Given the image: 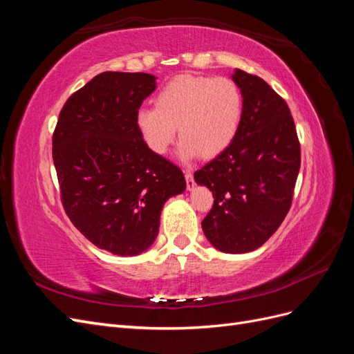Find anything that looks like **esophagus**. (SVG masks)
<instances>
[{"instance_id":"34e87169","label":"esophagus","mask_w":354,"mask_h":354,"mask_svg":"<svg viewBox=\"0 0 354 354\" xmlns=\"http://www.w3.org/2000/svg\"><path fill=\"white\" fill-rule=\"evenodd\" d=\"M185 178H186V183H187V189L192 190L195 187V181H194V173H192L190 169L185 171Z\"/></svg>"}]
</instances>
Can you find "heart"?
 Here are the masks:
<instances>
[{
  "instance_id": "heart-1",
  "label": "heart",
  "mask_w": 354,
  "mask_h": 354,
  "mask_svg": "<svg viewBox=\"0 0 354 354\" xmlns=\"http://www.w3.org/2000/svg\"><path fill=\"white\" fill-rule=\"evenodd\" d=\"M153 103L155 109L137 112L138 133L153 153L164 155L178 130V156L183 160L223 153L242 121V94L229 78L181 75L158 91Z\"/></svg>"
}]
</instances>
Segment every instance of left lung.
Returning <instances> with one entry per match:
<instances>
[{"label":"left lung","mask_w":354,"mask_h":354,"mask_svg":"<svg viewBox=\"0 0 354 354\" xmlns=\"http://www.w3.org/2000/svg\"><path fill=\"white\" fill-rule=\"evenodd\" d=\"M243 109L232 145L195 173L214 205L202 230L227 254L254 251L281 226L291 208L298 177L299 143L286 102L260 77L234 69Z\"/></svg>","instance_id":"left-lung-1"}]
</instances>
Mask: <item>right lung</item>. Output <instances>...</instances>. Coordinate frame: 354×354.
<instances>
[{
  "mask_svg": "<svg viewBox=\"0 0 354 354\" xmlns=\"http://www.w3.org/2000/svg\"><path fill=\"white\" fill-rule=\"evenodd\" d=\"M156 88L151 73L103 72L66 100L53 160L68 217L97 248L138 255L159 232L164 203L183 194V173L153 153L136 115Z\"/></svg>",
  "mask_w": 354,
  "mask_h": 354,
  "instance_id": "obj_1",
  "label": "right lung"
}]
</instances>
